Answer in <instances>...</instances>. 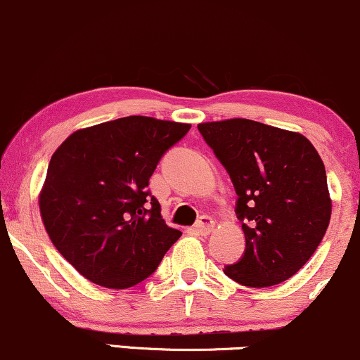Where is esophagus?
Segmentation results:
<instances>
[{
    "instance_id": "obj_1",
    "label": "esophagus",
    "mask_w": 360,
    "mask_h": 360,
    "mask_svg": "<svg viewBox=\"0 0 360 360\" xmlns=\"http://www.w3.org/2000/svg\"><path fill=\"white\" fill-rule=\"evenodd\" d=\"M213 226H214L213 218L200 217V220L197 221V225H195V230H197L202 236H207V235H210V233H212Z\"/></svg>"
}]
</instances>
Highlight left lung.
I'll use <instances>...</instances> for the list:
<instances>
[{
	"mask_svg": "<svg viewBox=\"0 0 360 360\" xmlns=\"http://www.w3.org/2000/svg\"><path fill=\"white\" fill-rule=\"evenodd\" d=\"M230 175L245 253L225 266L233 281L268 288L307 263L330 220L324 163L304 135L248 119L198 125Z\"/></svg>",
	"mask_w": 360,
	"mask_h": 360,
	"instance_id": "1",
	"label": "left lung"
}]
</instances>
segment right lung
<instances>
[{
	"label": "right lung",
	"instance_id": "right-lung-1",
	"mask_svg": "<svg viewBox=\"0 0 360 360\" xmlns=\"http://www.w3.org/2000/svg\"><path fill=\"white\" fill-rule=\"evenodd\" d=\"M190 124L130 115L77 130L51 157L39 208L56 250L110 289L147 279L181 236L148 180Z\"/></svg>",
	"mask_w": 360,
	"mask_h": 360
}]
</instances>
